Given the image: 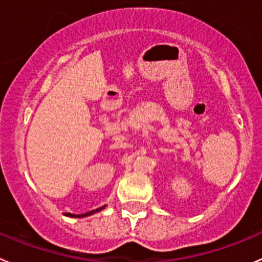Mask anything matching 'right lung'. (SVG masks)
Wrapping results in <instances>:
<instances>
[{"mask_svg": "<svg viewBox=\"0 0 262 262\" xmlns=\"http://www.w3.org/2000/svg\"><path fill=\"white\" fill-rule=\"evenodd\" d=\"M106 207V205L105 206H102V207H100V209H97V210H92V211H90V212H85V214H80V215H75V214H70V212H67V216H70V217H85V216H90V215H93L95 214V212H98V211H101V210H103Z\"/></svg>", "mask_w": 262, "mask_h": 262, "instance_id": "1", "label": "right lung"}]
</instances>
